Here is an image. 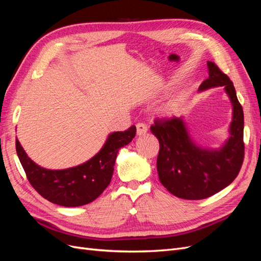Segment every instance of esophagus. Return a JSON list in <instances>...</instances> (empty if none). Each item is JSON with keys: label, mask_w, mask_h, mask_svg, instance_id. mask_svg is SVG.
<instances>
[{"label": "esophagus", "mask_w": 261, "mask_h": 261, "mask_svg": "<svg viewBox=\"0 0 261 261\" xmlns=\"http://www.w3.org/2000/svg\"><path fill=\"white\" fill-rule=\"evenodd\" d=\"M136 128H137V135H139V136H144L148 130L147 125L144 123H137Z\"/></svg>", "instance_id": "esophagus-1"}]
</instances>
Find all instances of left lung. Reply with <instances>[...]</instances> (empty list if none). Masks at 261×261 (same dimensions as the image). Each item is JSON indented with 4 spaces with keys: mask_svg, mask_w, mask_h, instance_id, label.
I'll return each instance as SVG.
<instances>
[{
    "mask_svg": "<svg viewBox=\"0 0 261 261\" xmlns=\"http://www.w3.org/2000/svg\"><path fill=\"white\" fill-rule=\"evenodd\" d=\"M209 77L199 91L224 87L233 107L230 137L219 149L196 145L183 117L158 118L150 130L159 140L156 159L161 184L178 198L198 200L219 193L239 175L244 161V113L230 78L216 63L207 62Z\"/></svg>",
    "mask_w": 261,
    "mask_h": 261,
    "instance_id": "obj_1",
    "label": "left lung"
}]
</instances>
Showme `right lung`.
<instances>
[{
  "mask_svg": "<svg viewBox=\"0 0 261 261\" xmlns=\"http://www.w3.org/2000/svg\"><path fill=\"white\" fill-rule=\"evenodd\" d=\"M136 135V126L110 134L100 151L87 162L64 170H48L35 163L18 139L16 151L29 183L43 198L63 207H80L97 199L111 181L120 148Z\"/></svg>",
  "mask_w": 261,
  "mask_h": 261,
  "instance_id": "add662e5",
  "label": "right lung"
}]
</instances>
